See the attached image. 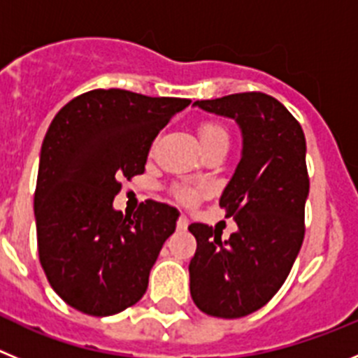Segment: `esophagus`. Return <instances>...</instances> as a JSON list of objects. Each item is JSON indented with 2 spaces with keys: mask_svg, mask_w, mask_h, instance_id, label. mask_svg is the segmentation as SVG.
I'll list each match as a JSON object with an SVG mask.
<instances>
[{
  "mask_svg": "<svg viewBox=\"0 0 358 358\" xmlns=\"http://www.w3.org/2000/svg\"><path fill=\"white\" fill-rule=\"evenodd\" d=\"M188 224H189L188 218L182 217V215L179 218H177V229H179V231H186V229H188Z\"/></svg>",
  "mask_w": 358,
  "mask_h": 358,
  "instance_id": "34e87169",
  "label": "esophagus"
}]
</instances>
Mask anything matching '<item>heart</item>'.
Instances as JSON below:
<instances>
[{"label":"heart","instance_id":"b5f03b06","mask_svg":"<svg viewBox=\"0 0 358 358\" xmlns=\"http://www.w3.org/2000/svg\"><path fill=\"white\" fill-rule=\"evenodd\" d=\"M199 140H201L202 148L208 152L210 148L218 147V145L229 143V134H227L222 125H218L215 122H204L199 125ZM202 194H204V188H201V186L176 185L172 188L173 199L181 202V204H186V206L195 204L202 197Z\"/></svg>","mask_w":358,"mask_h":358}]
</instances>
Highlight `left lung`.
Listing matches in <instances>:
<instances>
[{
  "label": "left lung",
  "mask_w": 358,
  "mask_h": 358,
  "mask_svg": "<svg viewBox=\"0 0 358 358\" xmlns=\"http://www.w3.org/2000/svg\"><path fill=\"white\" fill-rule=\"evenodd\" d=\"M195 106L235 118L242 159L224 189L220 208L238 231L192 224L197 251L189 262V292L199 310L236 319L267 305L281 289L305 238L310 179L303 129L287 107L260 91L197 100Z\"/></svg>",
  "instance_id": "left-lung-1"
}]
</instances>
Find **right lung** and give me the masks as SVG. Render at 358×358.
Returning a JSON list of instances; mask_svg holds the SVG:
<instances>
[{
	"instance_id": "right-lung-1",
	"label": "right lung",
	"mask_w": 358,
	"mask_h": 358,
	"mask_svg": "<svg viewBox=\"0 0 358 358\" xmlns=\"http://www.w3.org/2000/svg\"><path fill=\"white\" fill-rule=\"evenodd\" d=\"M189 102L93 90L50 123L34 195L37 251L52 289L82 314L106 317L143 297L179 213L148 199L131 217L113 201L120 179L145 172L152 141Z\"/></svg>"
}]
</instances>
